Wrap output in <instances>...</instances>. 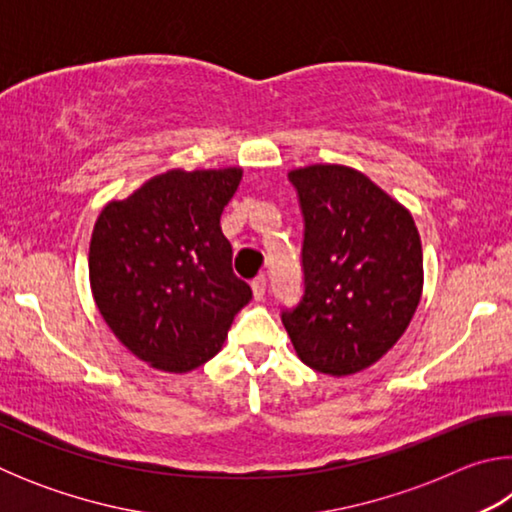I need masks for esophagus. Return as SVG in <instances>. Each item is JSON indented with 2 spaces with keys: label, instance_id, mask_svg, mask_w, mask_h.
Instances as JSON below:
<instances>
[{
  "label": "esophagus",
  "instance_id": "34e87169",
  "mask_svg": "<svg viewBox=\"0 0 512 512\" xmlns=\"http://www.w3.org/2000/svg\"><path fill=\"white\" fill-rule=\"evenodd\" d=\"M250 287H253V296H255V300H264V296H266V287H268V280L264 275H259V277H255L253 280V284H250Z\"/></svg>",
  "mask_w": 512,
  "mask_h": 512
}]
</instances>
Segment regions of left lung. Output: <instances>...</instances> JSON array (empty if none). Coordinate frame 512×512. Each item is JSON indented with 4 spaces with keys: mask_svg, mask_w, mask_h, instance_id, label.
Instances as JSON below:
<instances>
[{
    "mask_svg": "<svg viewBox=\"0 0 512 512\" xmlns=\"http://www.w3.org/2000/svg\"><path fill=\"white\" fill-rule=\"evenodd\" d=\"M305 216V296L282 323L305 366L366 370L400 341L422 296V244L411 212L343 164L289 171Z\"/></svg>",
    "mask_w": 512,
    "mask_h": 512,
    "instance_id": "1",
    "label": "left lung"
}]
</instances>
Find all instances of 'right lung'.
I'll return each instance as SVG.
<instances>
[{
    "label": "right lung",
    "instance_id": "1",
    "mask_svg": "<svg viewBox=\"0 0 512 512\" xmlns=\"http://www.w3.org/2000/svg\"><path fill=\"white\" fill-rule=\"evenodd\" d=\"M244 171L171 169L103 207L90 241V287L112 334L164 372L210 361L253 291L232 273L223 207Z\"/></svg>",
    "mask_w": 512,
    "mask_h": 512
}]
</instances>
